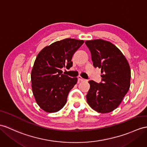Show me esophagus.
Instances as JSON below:
<instances>
[{"mask_svg":"<svg viewBox=\"0 0 147 147\" xmlns=\"http://www.w3.org/2000/svg\"><path fill=\"white\" fill-rule=\"evenodd\" d=\"M78 80H80V81H85L86 80L85 79H84V78H82V77H80V76H78Z\"/></svg>","mask_w":147,"mask_h":147,"instance_id":"obj_1","label":"esophagus"}]
</instances>
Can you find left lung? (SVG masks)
<instances>
[{"mask_svg": "<svg viewBox=\"0 0 147 147\" xmlns=\"http://www.w3.org/2000/svg\"><path fill=\"white\" fill-rule=\"evenodd\" d=\"M93 65L101 69L102 82L90 80V87L86 96L88 105L99 113H105L117 109L130 86L131 70L127 60L112 43L96 39L87 40Z\"/></svg>", "mask_w": 147, "mask_h": 147, "instance_id": "1", "label": "left lung"}]
</instances>
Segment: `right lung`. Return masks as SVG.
<instances>
[{
  "mask_svg": "<svg viewBox=\"0 0 147 147\" xmlns=\"http://www.w3.org/2000/svg\"><path fill=\"white\" fill-rule=\"evenodd\" d=\"M84 40L65 38L53 42L38 53L31 72L32 88L37 104L47 112L62 109L77 77L62 74L61 69L72 66V56Z\"/></svg>",
  "mask_w": 147,
  "mask_h": 147,
  "instance_id": "add662e5",
  "label": "right lung"
}]
</instances>
